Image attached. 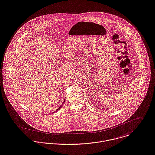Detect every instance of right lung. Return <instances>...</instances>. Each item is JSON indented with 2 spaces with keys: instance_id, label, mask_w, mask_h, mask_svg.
Wrapping results in <instances>:
<instances>
[{
  "instance_id": "1",
  "label": "right lung",
  "mask_w": 155,
  "mask_h": 155,
  "mask_svg": "<svg viewBox=\"0 0 155 155\" xmlns=\"http://www.w3.org/2000/svg\"><path fill=\"white\" fill-rule=\"evenodd\" d=\"M64 101H64V102H63V103H64ZM63 104H61V106H60V107H59V108H58V109H57L56 110V111H58V110H60V108H61V107H62V105H63ZM54 113H55V111H54Z\"/></svg>"
}]
</instances>
